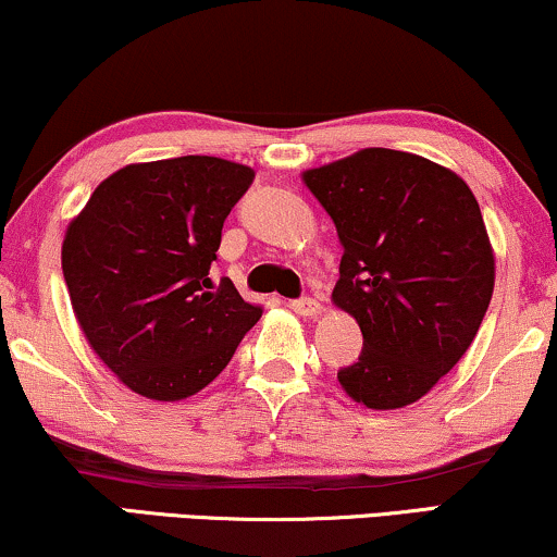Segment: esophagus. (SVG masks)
<instances>
[{
	"instance_id": "obj_1",
	"label": "esophagus",
	"mask_w": 557,
	"mask_h": 557,
	"mask_svg": "<svg viewBox=\"0 0 557 557\" xmlns=\"http://www.w3.org/2000/svg\"><path fill=\"white\" fill-rule=\"evenodd\" d=\"M290 308L298 315H306V319H311V315H319L321 313V302L315 298H300V300H293Z\"/></svg>"
}]
</instances>
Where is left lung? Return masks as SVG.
I'll list each match as a JSON object with an SVG mask.
<instances>
[{"label": "left lung", "instance_id": "left-lung-1", "mask_svg": "<svg viewBox=\"0 0 557 557\" xmlns=\"http://www.w3.org/2000/svg\"><path fill=\"white\" fill-rule=\"evenodd\" d=\"M344 249L331 302L360 323L362 355L339 370L357 404H417L473 344L496 257L466 180L419 153L362 149L306 169Z\"/></svg>", "mask_w": 557, "mask_h": 557}]
</instances>
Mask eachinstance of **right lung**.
<instances>
[{
	"mask_svg": "<svg viewBox=\"0 0 557 557\" xmlns=\"http://www.w3.org/2000/svg\"><path fill=\"white\" fill-rule=\"evenodd\" d=\"M255 169L218 157L138 161L97 185L61 246L69 298L95 355L151 400L221 375L262 315L208 277L221 228Z\"/></svg>",
	"mask_w": 557,
	"mask_h": 557,
	"instance_id": "obj_1",
	"label": "right lung"
}]
</instances>
